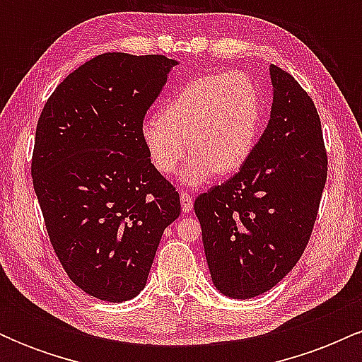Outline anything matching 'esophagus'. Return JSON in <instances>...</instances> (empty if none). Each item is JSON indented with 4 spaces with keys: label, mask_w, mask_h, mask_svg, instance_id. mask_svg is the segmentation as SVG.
I'll return each instance as SVG.
<instances>
[{
    "label": "esophagus",
    "mask_w": 362,
    "mask_h": 362,
    "mask_svg": "<svg viewBox=\"0 0 362 362\" xmlns=\"http://www.w3.org/2000/svg\"><path fill=\"white\" fill-rule=\"evenodd\" d=\"M180 202H182V211H184V213H190V211H192V202H194L192 195L182 190V192H180Z\"/></svg>",
    "instance_id": "34e87169"
}]
</instances>
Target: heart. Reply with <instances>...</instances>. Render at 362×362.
Wrapping results in <instances>:
<instances>
[{
	"mask_svg": "<svg viewBox=\"0 0 362 362\" xmlns=\"http://www.w3.org/2000/svg\"><path fill=\"white\" fill-rule=\"evenodd\" d=\"M262 120V97L245 73L204 74L173 93L161 115L141 126L153 167L170 175L189 149L182 184L204 185L236 173L250 160Z\"/></svg>",
	"mask_w": 362,
	"mask_h": 362,
	"instance_id": "heart-1",
	"label": "heart"
}]
</instances>
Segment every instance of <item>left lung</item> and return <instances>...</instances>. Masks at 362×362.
Here are the masks:
<instances>
[{"label":"left lung","instance_id":"left-lung-1","mask_svg":"<svg viewBox=\"0 0 362 362\" xmlns=\"http://www.w3.org/2000/svg\"><path fill=\"white\" fill-rule=\"evenodd\" d=\"M269 74L271 117L250 160L194 202L211 279L233 300L267 293L296 265L327 180L313 100L277 66H269Z\"/></svg>","mask_w":362,"mask_h":362}]
</instances>
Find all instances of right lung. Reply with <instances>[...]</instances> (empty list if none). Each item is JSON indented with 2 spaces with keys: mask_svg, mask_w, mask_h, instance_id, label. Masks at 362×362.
<instances>
[{
  "mask_svg": "<svg viewBox=\"0 0 362 362\" xmlns=\"http://www.w3.org/2000/svg\"><path fill=\"white\" fill-rule=\"evenodd\" d=\"M178 64L107 52L54 90L35 131L34 189L62 267L102 301L138 296L165 228L180 214L141 126Z\"/></svg>",
  "mask_w": 362,
  "mask_h": 362,
  "instance_id": "obj_1",
  "label": "right lung"
}]
</instances>
